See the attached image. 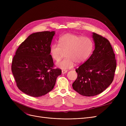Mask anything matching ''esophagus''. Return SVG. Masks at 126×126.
I'll use <instances>...</instances> for the list:
<instances>
[{"label": "esophagus", "mask_w": 126, "mask_h": 126, "mask_svg": "<svg viewBox=\"0 0 126 126\" xmlns=\"http://www.w3.org/2000/svg\"><path fill=\"white\" fill-rule=\"evenodd\" d=\"M62 74H64L67 73V70H62Z\"/></svg>", "instance_id": "obj_1"}]
</instances>
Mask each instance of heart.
I'll return each mask as SVG.
<instances>
[{
  "instance_id": "heart-1",
  "label": "heart",
  "mask_w": 126,
  "mask_h": 126,
  "mask_svg": "<svg viewBox=\"0 0 126 126\" xmlns=\"http://www.w3.org/2000/svg\"><path fill=\"white\" fill-rule=\"evenodd\" d=\"M93 50L94 43L90 38L67 33L59 38L58 45L50 46V54L54 60L58 62L63 52H66V58L57 63V66L62 69H67L73 67L75 63H81L86 62Z\"/></svg>"
}]
</instances>
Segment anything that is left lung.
Segmentation results:
<instances>
[{
  "instance_id": "obj_1",
  "label": "left lung",
  "mask_w": 126,
  "mask_h": 126,
  "mask_svg": "<svg viewBox=\"0 0 126 126\" xmlns=\"http://www.w3.org/2000/svg\"><path fill=\"white\" fill-rule=\"evenodd\" d=\"M94 50L85 63L76 69L77 79L72 88L84 96H96L112 83L116 68L115 55L110 42L93 32Z\"/></svg>"
}]
</instances>
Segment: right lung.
Listing matches in <instances>:
<instances>
[{
	"mask_svg": "<svg viewBox=\"0 0 126 126\" xmlns=\"http://www.w3.org/2000/svg\"><path fill=\"white\" fill-rule=\"evenodd\" d=\"M55 32L33 33L20 44L14 56L11 71L17 86L22 92L34 97L52 90L62 70L53 69L50 47Z\"/></svg>",
	"mask_w": 126,
	"mask_h": 126,
	"instance_id": "obj_1",
	"label": "right lung"
}]
</instances>
